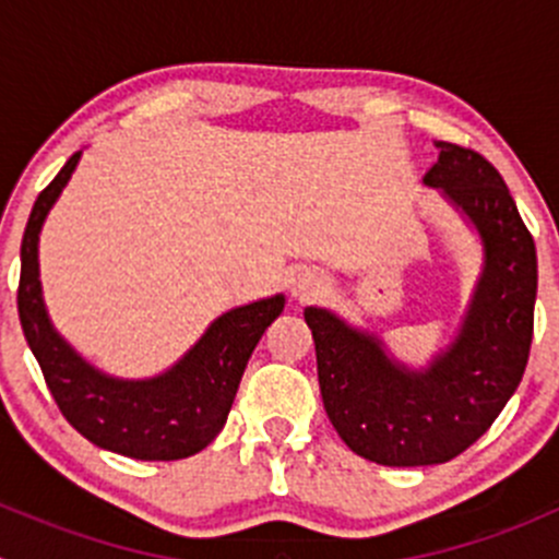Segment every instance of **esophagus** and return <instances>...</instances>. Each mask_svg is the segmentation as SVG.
Segmentation results:
<instances>
[{
    "mask_svg": "<svg viewBox=\"0 0 559 559\" xmlns=\"http://www.w3.org/2000/svg\"><path fill=\"white\" fill-rule=\"evenodd\" d=\"M316 292V284L311 278H297L295 281V297H300V300H306L308 295H313Z\"/></svg>",
    "mask_w": 559,
    "mask_h": 559,
    "instance_id": "obj_1",
    "label": "esophagus"
}]
</instances>
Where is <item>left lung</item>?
<instances>
[{"mask_svg":"<svg viewBox=\"0 0 559 559\" xmlns=\"http://www.w3.org/2000/svg\"><path fill=\"white\" fill-rule=\"evenodd\" d=\"M436 148L425 183L441 189L484 240V273L452 346L414 373L373 335L306 308L332 427L354 454L389 467L438 465L473 447L520 386L533 343L538 259L514 197L478 151Z\"/></svg>","mask_w":559,"mask_h":559,"instance_id":"1","label":"left lung"}]
</instances>
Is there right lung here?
Segmentation results:
<instances>
[{"instance_id":"1","label":"right lung","mask_w":559,"mask_h":559,"mask_svg":"<svg viewBox=\"0 0 559 559\" xmlns=\"http://www.w3.org/2000/svg\"><path fill=\"white\" fill-rule=\"evenodd\" d=\"M78 159L81 151L39 191L21 240L19 316L26 343L56 405L83 438L132 460H183L202 452L222 432L248 357L284 311V297L224 313L175 368L156 379H107L56 335L39 295V229Z\"/></svg>"}]
</instances>
